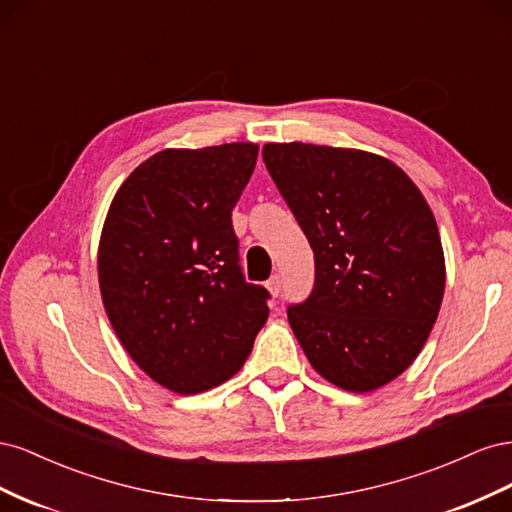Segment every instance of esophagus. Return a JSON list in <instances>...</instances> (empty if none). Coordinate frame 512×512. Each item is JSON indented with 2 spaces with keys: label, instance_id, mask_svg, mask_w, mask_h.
Instances as JSON below:
<instances>
[{
  "label": "esophagus",
  "instance_id": "obj_1",
  "mask_svg": "<svg viewBox=\"0 0 512 512\" xmlns=\"http://www.w3.org/2000/svg\"><path fill=\"white\" fill-rule=\"evenodd\" d=\"M267 288H269V292L273 294V297H277V294L282 292V288H284V284H282V277L280 275H273L271 280L267 282Z\"/></svg>",
  "mask_w": 512,
  "mask_h": 512
}]
</instances>
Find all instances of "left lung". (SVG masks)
I'll list each match as a JSON object with an SVG mask.
<instances>
[{
    "label": "left lung",
    "instance_id": "1",
    "mask_svg": "<svg viewBox=\"0 0 512 512\" xmlns=\"http://www.w3.org/2000/svg\"><path fill=\"white\" fill-rule=\"evenodd\" d=\"M262 160L314 250V288L288 305L305 356L339 389L395 380L425 346L444 294L436 218L376 153L269 143Z\"/></svg>",
    "mask_w": 512,
    "mask_h": 512
}]
</instances>
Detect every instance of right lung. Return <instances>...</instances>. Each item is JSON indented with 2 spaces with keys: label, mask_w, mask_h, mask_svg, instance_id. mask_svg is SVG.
<instances>
[{
  "label": "right lung",
  "mask_w": 512,
  "mask_h": 512,
  "mask_svg": "<svg viewBox=\"0 0 512 512\" xmlns=\"http://www.w3.org/2000/svg\"><path fill=\"white\" fill-rule=\"evenodd\" d=\"M258 145L164 149L117 190L100 237L106 316L134 363L194 395L235 376L269 316V290L247 284L232 209Z\"/></svg>",
  "instance_id": "add662e5"
}]
</instances>
